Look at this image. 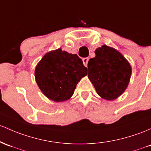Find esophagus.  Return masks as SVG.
Instances as JSON below:
<instances>
[{
	"label": "esophagus",
	"mask_w": 151,
	"mask_h": 151,
	"mask_svg": "<svg viewBox=\"0 0 151 151\" xmlns=\"http://www.w3.org/2000/svg\"><path fill=\"white\" fill-rule=\"evenodd\" d=\"M88 61H89L88 58H84V59H82V62H83L84 65L85 66V67H87V64H88Z\"/></svg>",
	"instance_id": "1"
}]
</instances>
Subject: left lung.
<instances>
[{
	"instance_id": "8db88e82",
	"label": "left lung",
	"mask_w": 151,
	"mask_h": 151,
	"mask_svg": "<svg viewBox=\"0 0 151 151\" xmlns=\"http://www.w3.org/2000/svg\"><path fill=\"white\" fill-rule=\"evenodd\" d=\"M88 62V78L102 99L114 100L127 89L132 68L123 55L114 48L102 45Z\"/></svg>"
}]
</instances>
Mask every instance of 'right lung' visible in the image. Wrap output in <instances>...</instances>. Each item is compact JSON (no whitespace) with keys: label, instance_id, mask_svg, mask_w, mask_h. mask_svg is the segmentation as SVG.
I'll return each instance as SVG.
<instances>
[{"label":"right lung","instance_id":"obj_1","mask_svg":"<svg viewBox=\"0 0 151 151\" xmlns=\"http://www.w3.org/2000/svg\"><path fill=\"white\" fill-rule=\"evenodd\" d=\"M87 74V69L77 54L61 48L47 52L35 69L36 82L42 93L56 102L71 98L77 84Z\"/></svg>","mask_w":151,"mask_h":151}]
</instances>
